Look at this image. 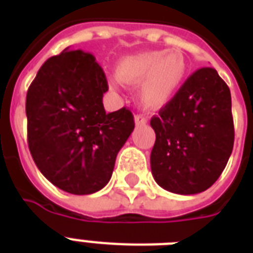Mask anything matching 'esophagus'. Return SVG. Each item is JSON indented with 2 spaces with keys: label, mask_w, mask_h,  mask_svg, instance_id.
<instances>
[{
  "label": "esophagus",
  "mask_w": 253,
  "mask_h": 253,
  "mask_svg": "<svg viewBox=\"0 0 253 253\" xmlns=\"http://www.w3.org/2000/svg\"><path fill=\"white\" fill-rule=\"evenodd\" d=\"M146 123H147V118L144 117V115L142 114L135 115V125H136V126H144Z\"/></svg>",
  "instance_id": "1"
}]
</instances>
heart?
<instances>
[{
    "label": "heart",
    "instance_id": "1",
    "mask_svg": "<svg viewBox=\"0 0 253 253\" xmlns=\"http://www.w3.org/2000/svg\"><path fill=\"white\" fill-rule=\"evenodd\" d=\"M186 75L188 60L181 49H148L125 56L115 67L121 83L139 84V102L148 110L168 105L184 85Z\"/></svg>",
    "mask_w": 253,
    "mask_h": 253
}]
</instances>
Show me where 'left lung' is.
Here are the masks:
<instances>
[{
  "label": "left lung",
  "mask_w": 253,
  "mask_h": 253,
  "mask_svg": "<svg viewBox=\"0 0 253 253\" xmlns=\"http://www.w3.org/2000/svg\"><path fill=\"white\" fill-rule=\"evenodd\" d=\"M156 134L151 170L163 189L197 194L223 172L234 147L231 93L214 68L190 75L174 98L151 118Z\"/></svg>",
  "instance_id": "8db88e82"
}]
</instances>
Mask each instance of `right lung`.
<instances>
[{"mask_svg": "<svg viewBox=\"0 0 253 253\" xmlns=\"http://www.w3.org/2000/svg\"><path fill=\"white\" fill-rule=\"evenodd\" d=\"M107 89L91 53L65 48L42 65L27 90L31 156L49 182L71 194L101 190L134 131L128 109L106 114L102 97Z\"/></svg>", "mask_w": 253, "mask_h": 253, "instance_id": "right-lung-1", "label": "right lung"}]
</instances>
